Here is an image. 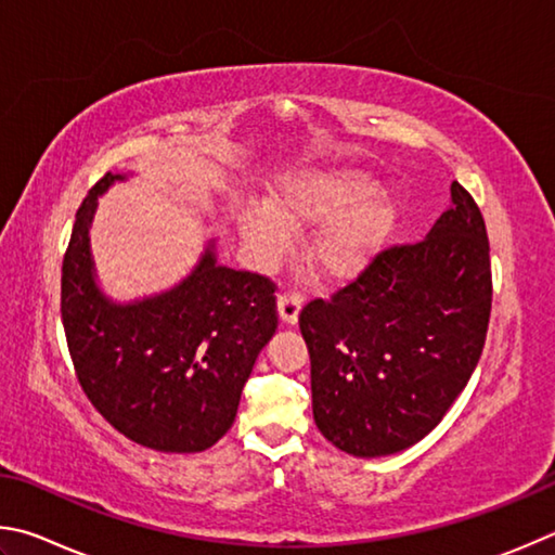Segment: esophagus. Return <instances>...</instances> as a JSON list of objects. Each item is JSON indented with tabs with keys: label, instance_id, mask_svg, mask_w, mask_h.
<instances>
[{
	"label": "esophagus",
	"instance_id": "1",
	"mask_svg": "<svg viewBox=\"0 0 555 555\" xmlns=\"http://www.w3.org/2000/svg\"><path fill=\"white\" fill-rule=\"evenodd\" d=\"M299 309H302V299L295 293H285L278 297V314L283 319V324L295 326L299 319Z\"/></svg>",
	"mask_w": 555,
	"mask_h": 555
}]
</instances>
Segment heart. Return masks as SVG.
Instances as JSON below:
<instances>
[{"label": "heart", "mask_w": 555, "mask_h": 555, "mask_svg": "<svg viewBox=\"0 0 555 555\" xmlns=\"http://www.w3.org/2000/svg\"><path fill=\"white\" fill-rule=\"evenodd\" d=\"M327 223L309 246V266L328 283H346L371 266L390 241L397 204L375 192V180L353 168H328L295 175L266 204L241 207V238L253 260L272 268L293 250V233Z\"/></svg>", "instance_id": "1"}]
</instances>
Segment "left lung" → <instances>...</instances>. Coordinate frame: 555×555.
<instances>
[{
	"label": "left lung",
	"mask_w": 555,
	"mask_h": 555,
	"mask_svg": "<svg viewBox=\"0 0 555 555\" xmlns=\"http://www.w3.org/2000/svg\"><path fill=\"white\" fill-rule=\"evenodd\" d=\"M490 307L485 219L453 182L424 241L377 253L351 285L299 314L324 439L356 459L422 441L468 385Z\"/></svg>",
	"instance_id": "obj_1"
}]
</instances>
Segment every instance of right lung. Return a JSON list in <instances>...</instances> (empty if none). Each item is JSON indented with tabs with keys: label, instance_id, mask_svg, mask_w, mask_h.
<instances>
[{
	"label": "right lung",
	"instance_id": "right-lung-1",
	"mask_svg": "<svg viewBox=\"0 0 555 555\" xmlns=\"http://www.w3.org/2000/svg\"><path fill=\"white\" fill-rule=\"evenodd\" d=\"M106 172L80 204L63 258L61 312L87 400L116 431L160 453L211 449L236 420L243 385L278 328L275 285L217 262L165 293L116 302L96 285L90 227L96 199L124 182Z\"/></svg>",
	"mask_w": 555,
	"mask_h": 555
}]
</instances>
